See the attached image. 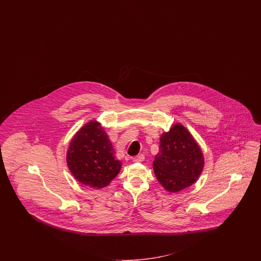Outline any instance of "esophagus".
<instances>
[{
  "label": "esophagus",
  "instance_id": "esophagus-1",
  "mask_svg": "<svg viewBox=\"0 0 261 261\" xmlns=\"http://www.w3.org/2000/svg\"><path fill=\"white\" fill-rule=\"evenodd\" d=\"M133 161L136 162V163H141V162H143L144 161V155L143 154H140V155H138V156H136L133 158Z\"/></svg>",
  "mask_w": 261,
  "mask_h": 261
}]
</instances>
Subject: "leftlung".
<instances>
[{"mask_svg":"<svg viewBox=\"0 0 261 261\" xmlns=\"http://www.w3.org/2000/svg\"><path fill=\"white\" fill-rule=\"evenodd\" d=\"M204 167V156L187 128L177 123L161 136L153 168L160 184L178 192L196 182Z\"/></svg>","mask_w":261,"mask_h":261,"instance_id":"8db88e82","label":"left lung"}]
</instances>
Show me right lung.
Returning <instances> with one entry per match:
<instances>
[{
    "label": "right lung",
    "mask_w": 261,
    "mask_h": 261,
    "mask_svg": "<svg viewBox=\"0 0 261 261\" xmlns=\"http://www.w3.org/2000/svg\"><path fill=\"white\" fill-rule=\"evenodd\" d=\"M67 164L79 182L96 189L108 186L121 167L115 159L112 142L96 120L89 121L74 135L67 152Z\"/></svg>",
    "instance_id": "obj_1"
}]
</instances>
